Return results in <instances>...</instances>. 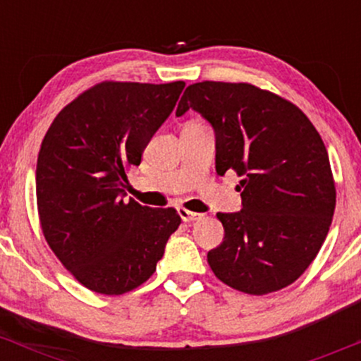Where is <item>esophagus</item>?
<instances>
[{"mask_svg": "<svg viewBox=\"0 0 361 361\" xmlns=\"http://www.w3.org/2000/svg\"><path fill=\"white\" fill-rule=\"evenodd\" d=\"M178 214H180V217L183 219V222H193V221H198V219H200V214L190 212V210L183 209V207H181V209H178Z\"/></svg>", "mask_w": 361, "mask_h": 361, "instance_id": "1", "label": "esophagus"}]
</instances>
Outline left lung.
I'll use <instances>...</instances> for the list:
<instances>
[{
    "label": "left lung",
    "mask_w": 361,
    "mask_h": 361,
    "mask_svg": "<svg viewBox=\"0 0 361 361\" xmlns=\"http://www.w3.org/2000/svg\"><path fill=\"white\" fill-rule=\"evenodd\" d=\"M198 111L215 132V169L243 176V209L217 214L224 241L207 255L219 280L264 295L293 283L324 243L336 205L316 127L276 94L247 82L190 85L176 117Z\"/></svg>",
    "instance_id": "1"
}]
</instances>
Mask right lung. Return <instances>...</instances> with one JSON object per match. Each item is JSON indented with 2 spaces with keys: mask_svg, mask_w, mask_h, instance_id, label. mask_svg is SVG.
<instances>
[{
  "mask_svg": "<svg viewBox=\"0 0 361 361\" xmlns=\"http://www.w3.org/2000/svg\"><path fill=\"white\" fill-rule=\"evenodd\" d=\"M183 88L100 82L64 106L42 140L35 192L45 241L93 292L120 295L142 285L180 226L175 209L127 202L126 171L139 166Z\"/></svg>",
  "mask_w": 361,
  "mask_h": 361,
  "instance_id": "add662e5",
  "label": "right lung"
}]
</instances>
